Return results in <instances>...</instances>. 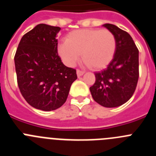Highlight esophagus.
<instances>
[{
	"mask_svg": "<svg viewBox=\"0 0 156 156\" xmlns=\"http://www.w3.org/2000/svg\"><path fill=\"white\" fill-rule=\"evenodd\" d=\"M83 73H84V72L83 71H81V70H80V69L76 70V74L78 76H82Z\"/></svg>",
	"mask_w": 156,
	"mask_h": 156,
	"instance_id": "34e87169",
	"label": "esophagus"
}]
</instances>
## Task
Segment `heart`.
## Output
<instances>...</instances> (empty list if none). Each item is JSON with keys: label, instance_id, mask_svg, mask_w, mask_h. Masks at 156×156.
<instances>
[{"label": "heart", "instance_id": "heart-1", "mask_svg": "<svg viewBox=\"0 0 156 156\" xmlns=\"http://www.w3.org/2000/svg\"><path fill=\"white\" fill-rule=\"evenodd\" d=\"M116 45V38L110 30L85 29L69 33L58 51L67 66H75L82 53L83 60L90 68L100 69L113 58Z\"/></svg>", "mask_w": 156, "mask_h": 156}]
</instances>
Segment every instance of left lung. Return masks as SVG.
<instances>
[{
    "label": "left lung",
    "instance_id": "obj_1",
    "mask_svg": "<svg viewBox=\"0 0 156 156\" xmlns=\"http://www.w3.org/2000/svg\"><path fill=\"white\" fill-rule=\"evenodd\" d=\"M113 33L117 45L115 55L106 69L95 73L90 87L94 100L101 105L114 108L133 96L139 77V51L127 32L112 24L103 25Z\"/></svg>",
    "mask_w": 156,
    "mask_h": 156
}]
</instances>
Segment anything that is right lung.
<instances>
[{"label": "right lung", "instance_id": "obj_1", "mask_svg": "<svg viewBox=\"0 0 156 156\" xmlns=\"http://www.w3.org/2000/svg\"><path fill=\"white\" fill-rule=\"evenodd\" d=\"M61 28L39 24L22 37L15 55L17 83L23 97L34 108L52 111L69 95L76 71L62 62L56 35Z\"/></svg>", "mask_w": 156, "mask_h": 156}]
</instances>
